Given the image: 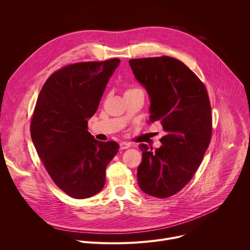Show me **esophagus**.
Masks as SVG:
<instances>
[{
  "label": "esophagus",
  "instance_id": "1",
  "mask_svg": "<svg viewBox=\"0 0 250 250\" xmlns=\"http://www.w3.org/2000/svg\"><path fill=\"white\" fill-rule=\"evenodd\" d=\"M120 147H121V149H126V148L130 147V144L126 141H122L120 144Z\"/></svg>",
  "mask_w": 250,
  "mask_h": 250
}]
</instances>
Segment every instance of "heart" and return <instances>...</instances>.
<instances>
[{
    "mask_svg": "<svg viewBox=\"0 0 250 250\" xmlns=\"http://www.w3.org/2000/svg\"><path fill=\"white\" fill-rule=\"evenodd\" d=\"M133 90H138V89H131V90H128V91H133ZM128 91H126V92H128Z\"/></svg>",
    "mask_w": 250,
    "mask_h": 250,
    "instance_id": "b5f03b06",
    "label": "heart"
}]
</instances>
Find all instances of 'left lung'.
Returning <instances> with one entry per match:
<instances>
[{
    "label": "left lung",
    "mask_w": 250,
    "mask_h": 250,
    "mask_svg": "<svg viewBox=\"0 0 250 250\" xmlns=\"http://www.w3.org/2000/svg\"><path fill=\"white\" fill-rule=\"evenodd\" d=\"M135 79L149 96V123L166 132L154 151L139 146V188L156 198L182 190L198 170L211 136V114L205 85L183 62L169 56L130 59Z\"/></svg>",
    "instance_id": "1"
}]
</instances>
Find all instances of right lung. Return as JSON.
Instances as JSON below:
<instances>
[{
  "mask_svg": "<svg viewBox=\"0 0 250 250\" xmlns=\"http://www.w3.org/2000/svg\"><path fill=\"white\" fill-rule=\"evenodd\" d=\"M121 60L63 67L44 83L30 123L33 146L53 182L68 196L86 199L102 191L105 168L118 153L87 130L103 93Z\"/></svg>",
  "mask_w": 250,
  "mask_h": 250,
  "instance_id": "right-lung-1",
  "label": "right lung"
}]
</instances>
